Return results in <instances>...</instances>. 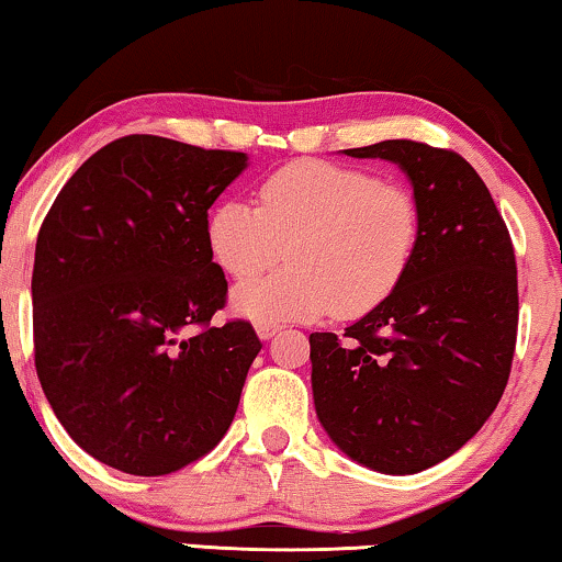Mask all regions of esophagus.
<instances>
[{
  "instance_id": "1",
  "label": "esophagus",
  "mask_w": 562,
  "mask_h": 562,
  "mask_svg": "<svg viewBox=\"0 0 562 562\" xmlns=\"http://www.w3.org/2000/svg\"><path fill=\"white\" fill-rule=\"evenodd\" d=\"M281 325L279 322H256V333L260 340H271V337L279 333Z\"/></svg>"
}]
</instances>
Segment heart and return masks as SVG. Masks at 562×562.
<instances>
[{
    "instance_id": "1",
    "label": "heart",
    "mask_w": 562,
    "mask_h": 562,
    "mask_svg": "<svg viewBox=\"0 0 562 562\" xmlns=\"http://www.w3.org/2000/svg\"><path fill=\"white\" fill-rule=\"evenodd\" d=\"M419 243L422 206L406 183L312 158L266 176L258 206L222 199L206 217V245L229 279L288 252L286 272L235 291V310L258 322L366 317L398 289Z\"/></svg>"
}]
</instances>
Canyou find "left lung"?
Returning a JSON list of instances; mask_svg holds the SVG:
<instances>
[{
	"instance_id": "left-lung-1",
	"label": "left lung",
	"mask_w": 562,
	"mask_h": 562,
	"mask_svg": "<svg viewBox=\"0 0 562 562\" xmlns=\"http://www.w3.org/2000/svg\"><path fill=\"white\" fill-rule=\"evenodd\" d=\"M394 160L422 206L409 273L345 329L312 333L317 417L345 456L406 475L463 448L496 409L519 325L514 245L463 156L417 140L345 150Z\"/></svg>"
}]
</instances>
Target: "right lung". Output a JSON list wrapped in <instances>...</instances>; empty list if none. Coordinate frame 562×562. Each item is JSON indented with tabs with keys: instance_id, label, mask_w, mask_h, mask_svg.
Masks as SVG:
<instances>
[{
	"instance_id": "obj_1",
	"label": "right lung",
	"mask_w": 562,
	"mask_h": 562,
	"mask_svg": "<svg viewBox=\"0 0 562 562\" xmlns=\"http://www.w3.org/2000/svg\"><path fill=\"white\" fill-rule=\"evenodd\" d=\"M245 166L237 150L125 135L66 181L37 233V379L74 442L122 473L181 471L233 425L263 345L248 319L212 327L227 281L206 212Z\"/></svg>"
}]
</instances>
